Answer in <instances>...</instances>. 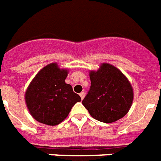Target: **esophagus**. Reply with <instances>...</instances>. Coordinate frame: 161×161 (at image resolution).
I'll return each mask as SVG.
<instances>
[{"mask_svg": "<svg viewBox=\"0 0 161 161\" xmlns=\"http://www.w3.org/2000/svg\"><path fill=\"white\" fill-rule=\"evenodd\" d=\"M80 98H81V99H83L84 98H85V92L80 93Z\"/></svg>", "mask_w": 161, "mask_h": 161, "instance_id": "1", "label": "esophagus"}]
</instances>
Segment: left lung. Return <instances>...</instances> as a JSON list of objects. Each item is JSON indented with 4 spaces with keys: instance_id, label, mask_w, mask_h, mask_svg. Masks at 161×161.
<instances>
[{
    "instance_id": "obj_1",
    "label": "left lung",
    "mask_w": 161,
    "mask_h": 161,
    "mask_svg": "<svg viewBox=\"0 0 161 161\" xmlns=\"http://www.w3.org/2000/svg\"><path fill=\"white\" fill-rule=\"evenodd\" d=\"M90 87L82 104L95 119L114 123L124 117L133 100V90L119 69L103 63L97 71H90Z\"/></svg>"
}]
</instances>
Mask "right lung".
Returning <instances> with one entry per match:
<instances>
[{"instance_id":"1","label":"right lung","mask_w":161,"mask_h":161,"mask_svg":"<svg viewBox=\"0 0 161 161\" xmlns=\"http://www.w3.org/2000/svg\"><path fill=\"white\" fill-rule=\"evenodd\" d=\"M67 71L52 63L35 75L25 94V101L34 119L55 126L68 116L75 103L81 101L71 85L66 84Z\"/></svg>"}]
</instances>
